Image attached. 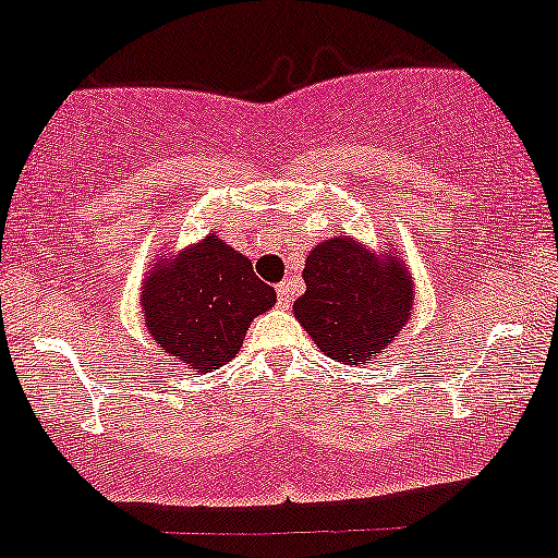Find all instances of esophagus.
<instances>
[{
  "mask_svg": "<svg viewBox=\"0 0 558 558\" xmlns=\"http://www.w3.org/2000/svg\"><path fill=\"white\" fill-rule=\"evenodd\" d=\"M275 291H278V301H280V306H288V304H291L293 280H291V278L283 280V283H278V286H275Z\"/></svg>",
  "mask_w": 558,
  "mask_h": 558,
  "instance_id": "esophagus-1",
  "label": "esophagus"
}]
</instances>
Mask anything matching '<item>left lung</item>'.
<instances>
[{"mask_svg": "<svg viewBox=\"0 0 558 558\" xmlns=\"http://www.w3.org/2000/svg\"><path fill=\"white\" fill-rule=\"evenodd\" d=\"M304 283L293 317L322 353L348 366L372 364L413 314L415 286L398 254H374L348 236L308 252Z\"/></svg>", "mask_w": 558, "mask_h": 558, "instance_id": "1", "label": "left lung"}]
</instances>
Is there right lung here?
I'll list each match as a JSON object with an SVG mask.
<instances>
[{"label":"right lung","instance_id":"1","mask_svg":"<svg viewBox=\"0 0 558 558\" xmlns=\"http://www.w3.org/2000/svg\"><path fill=\"white\" fill-rule=\"evenodd\" d=\"M275 299L244 254L205 236L150 267L140 304L160 351L194 372H210L236 355L250 322L275 306Z\"/></svg>","mask_w":558,"mask_h":558}]
</instances>
